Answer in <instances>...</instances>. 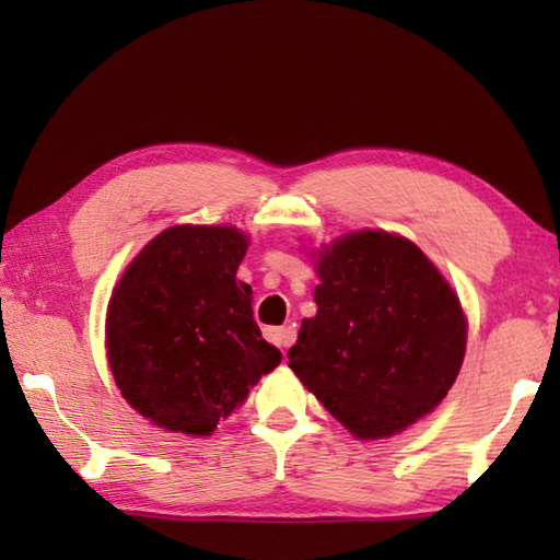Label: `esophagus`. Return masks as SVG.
Listing matches in <instances>:
<instances>
[{
	"label": "esophagus",
	"mask_w": 560,
	"mask_h": 560,
	"mask_svg": "<svg viewBox=\"0 0 560 560\" xmlns=\"http://www.w3.org/2000/svg\"><path fill=\"white\" fill-rule=\"evenodd\" d=\"M265 339L269 343H273V347L287 349L289 343L293 341V335H291V329H287V327H267L265 329Z\"/></svg>",
	"instance_id": "esophagus-1"
}]
</instances>
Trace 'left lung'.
I'll return each instance as SVG.
<instances>
[{
	"instance_id": "8db88e82",
	"label": "left lung",
	"mask_w": 560,
	"mask_h": 560,
	"mask_svg": "<svg viewBox=\"0 0 560 560\" xmlns=\"http://www.w3.org/2000/svg\"><path fill=\"white\" fill-rule=\"evenodd\" d=\"M317 315L289 349L291 371L355 438L395 435L433 411L467 343L459 299L399 235L341 237L317 261Z\"/></svg>"
}]
</instances>
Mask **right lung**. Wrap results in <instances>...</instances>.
<instances>
[{"label": "right lung", "mask_w": 560, "mask_h": 560, "mask_svg": "<svg viewBox=\"0 0 560 560\" xmlns=\"http://www.w3.org/2000/svg\"><path fill=\"white\" fill-rule=\"evenodd\" d=\"M247 253L225 225H173L141 249L108 305L105 347L122 397L173 433L209 435L279 365L261 339Z\"/></svg>", "instance_id": "obj_1"}]
</instances>
